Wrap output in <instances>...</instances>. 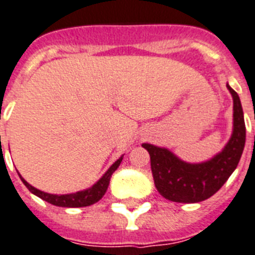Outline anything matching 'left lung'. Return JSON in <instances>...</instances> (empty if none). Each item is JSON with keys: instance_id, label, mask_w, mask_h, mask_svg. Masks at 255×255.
Returning a JSON list of instances; mask_svg holds the SVG:
<instances>
[{"instance_id": "1", "label": "left lung", "mask_w": 255, "mask_h": 255, "mask_svg": "<svg viewBox=\"0 0 255 255\" xmlns=\"http://www.w3.org/2000/svg\"><path fill=\"white\" fill-rule=\"evenodd\" d=\"M233 97V132L228 144L206 162L188 163L174 153L152 144H142L150 156L154 185L161 195L177 203H198L216 194L235 171L244 152L245 121L239 94L227 84Z\"/></svg>"}]
</instances>
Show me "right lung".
<instances>
[{
  "label": "right lung",
  "instance_id": "1",
  "mask_svg": "<svg viewBox=\"0 0 255 255\" xmlns=\"http://www.w3.org/2000/svg\"><path fill=\"white\" fill-rule=\"evenodd\" d=\"M122 160H123V156H122L119 160L115 161V162L111 165V167H110L109 170L103 174V177L90 188L84 190V191L74 192V194H65V195H53V194L40 191L38 188L32 187L30 183H27L23 178H22V175H19V177L20 179H22V182L24 183V186H26L34 195L39 196L40 199L51 203L53 206L69 207V208H72V207H88L94 204V203H97L99 199H102V196L105 195V192L107 191V187H109L110 178H111L114 171L119 167Z\"/></svg>",
  "mask_w": 255,
  "mask_h": 255
}]
</instances>
